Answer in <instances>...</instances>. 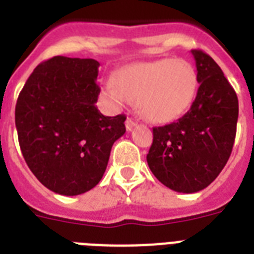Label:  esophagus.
Returning a JSON list of instances; mask_svg holds the SVG:
<instances>
[{
	"label": "esophagus",
	"instance_id": "1",
	"mask_svg": "<svg viewBox=\"0 0 254 254\" xmlns=\"http://www.w3.org/2000/svg\"><path fill=\"white\" fill-rule=\"evenodd\" d=\"M135 125H137V123H135V121L133 119H127V123H125V127H127V131H130L131 129H133V127H135Z\"/></svg>",
	"mask_w": 254,
	"mask_h": 254
}]
</instances>
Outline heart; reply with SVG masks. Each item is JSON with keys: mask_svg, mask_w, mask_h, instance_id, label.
<instances>
[{"mask_svg": "<svg viewBox=\"0 0 254 254\" xmlns=\"http://www.w3.org/2000/svg\"><path fill=\"white\" fill-rule=\"evenodd\" d=\"M199 88L197 71L185 59H159L123 68L117 79L104 81L103 91L111 103L123 107L138 101L139 109L155 123H170L185 115Z\"/></svg>", "mask_w": 254, "mask_h": 254, "instance_id": "obj_1", "label": "heart"}]
</instances>
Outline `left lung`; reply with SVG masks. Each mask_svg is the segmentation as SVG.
I'll use <instances>...</instances> for the list:
<instances>
[{
    "instance_id": "8db88e82",
    "label": "left lung",
    "mask_w": 254,
    "mask_h": 254,
    "mask_svg": "<svg viewBox=\"0 0 254 254\" xmlns=\"http://www.w3.org/2000/svg\"><path fill=\"white\" fill-rule=\"evenodd\" d=\"M199 88L190 111L175 123L153 127L147 165L161 183L177 192L192 193L209 186L232 153L239 100L212 58L191 51Z\"/></svg>"
}]
</instances>
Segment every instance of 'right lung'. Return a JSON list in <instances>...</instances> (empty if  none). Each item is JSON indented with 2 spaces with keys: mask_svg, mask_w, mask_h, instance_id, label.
Here are the masks:
<instances>
[{
  "mask_svg": "<svg viewBox=\"0 0 254 254\" xmlns=\"http://www.w3.org/2000/svg\"><path fill=\"white\" fill-rule=\"evenodd\" d=\"M100 63L54 57L30 75L15 105L22 154L31 173L54 192L73 196L93 189L113 143L125 133V115L96 107Z\"/></svg>",
  "mask_w": 254,
  "mask_h": 254,
  "instance_id": "right-lung-1",
  "label": "right lung"
}]
</instances>
